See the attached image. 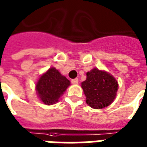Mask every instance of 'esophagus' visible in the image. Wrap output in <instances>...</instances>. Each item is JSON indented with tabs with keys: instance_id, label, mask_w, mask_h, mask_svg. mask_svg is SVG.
Returning a JSON list of instances; mask_svg holds the SVG:
<instances>
[{
	"instance_id": "obj_1",
	"label": "esophagus",
	"mask_w": 147,
	"mask_h": 147,
	"mask_svg": "<svg viewBox=\"0 0 147 147\" xmlns=\"http://www.w3.org/2000/svg\"><path fill=\"white\" fill-rule=\"evenodd\" d=\"M71 83L73 85H77L79 83V80H78V79H74V80H71Z\"/></svg>"
}]
</instances>
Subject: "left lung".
Segmentation results:
<instances>
[{
  "label": "left lung",
  "instance_id": "8db88e82",
  "mask_svg": "<svg viewBox=\"0 0 147 147\" xmlns=\"http://www.w3.org/2000/svg\"><path fill=\"white\" fill-rule=\"evenodd\" d=\"M86 102L95 109L107 107L116 98L118 83L110 73L94 67L86 72V79L81 83Z\"/></svg>",
  "mask_w": 147,
  "mask_h": 147
}]
</instances>
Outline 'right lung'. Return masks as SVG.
<instances>
[{
	"label": "right lung",
	"instance_id": "obj_1",
	"mask_svg": "<svg viewBox=\"0 0 147 147\" xmlns=\"http://www.w3.org/2000/svg\"><path fill=\"white\" fill-rule=\"evenodd\" d=\"M70 84V81L66 77L54 67H51L37 81L36 94L45 105H53L59 101Z\"/></svg>",
	"mask_w": 147,
	"mask_h": 147
}]
</instances>
